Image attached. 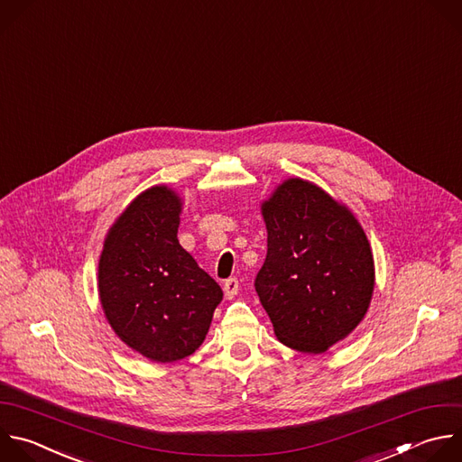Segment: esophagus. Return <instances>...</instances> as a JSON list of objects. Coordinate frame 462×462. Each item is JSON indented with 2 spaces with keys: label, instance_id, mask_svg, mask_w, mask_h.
<instances>
[{
  "label": "esophagus",
  "instance_id": "1",
  "mask_svg": "<svg viewBox=\"0 0 462 462\" xmlns=\"http://www.w3.org/2000/svg\"><path fill=\"white\" fill-rule=\"evenodd\" d=\"M223 290H225V297H226V299H234V297L237 295V291H239V281H237L236 277L226 279Z\"/></svg>",
  "mask_w": 462,
  "mask_h": 462
}]
</instances>
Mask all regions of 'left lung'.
<instances>
[{"instance_id": "left-lung-1", "label": "left lung", "mask_w": 462, "mask_h": 462, "mask_svg": "<svg viewBox=\"0 0 462 462\" xmlns=\"http://www.w3.org/2000/svg\"><path fill=\"white\" fill-rule=\"evenodd\" d=\"M261 214L268 250L255 290L275 337L325 354L368 312L375 286L368 237L346 205L300 178L284 180Z\"/></svg>"}]
</instances>
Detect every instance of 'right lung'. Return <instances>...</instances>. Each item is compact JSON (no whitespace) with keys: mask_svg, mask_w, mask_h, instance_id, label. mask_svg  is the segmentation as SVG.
I'll return each instance as SVG.
<instances>
[{"mask_svg":"<svg viewBox=\"0 0 462 462\" xmlns=\"http://www.w3.org/2000/svg\"><path fill=\"white\" fill-rule=\"evenodd\" d=\"M183 199L167 185L141 192L114 221L97 290L116 336L153 363L192 356L205 341L221 286L180 245Z\"/></svg>","mask_w":462,"mask_h":462,"instance_id":"right-lung-1","label":"right lung"}]
</instances>
